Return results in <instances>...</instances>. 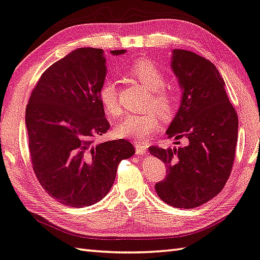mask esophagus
<instances>
[{
	"label": "esophagus",
	"instance_id": "1",
	"mask_svg": "<svg viewBox=\"0 0 260 260\" xmlns=\"http://www.w3.org/2000/svg\"><path fill=\"white\" fill-rule=\"evenodd\" d=\"M134 145H135L136 153L140 154V155H144L146 153V151H148V143L134 142Z\"/></svg>",
	"mask_w": 260,
	"mask_h": 260
}]
</instances>
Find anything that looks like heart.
Segmentation results:
<instances>
[{
  "label": "heart",
  "mask_w": 260,
  "mask_h": 260,
  "mask_svg": "<svg viewBox=\"0 0 260 260\" xmlns=\"http://www.w3.org/2000/svg\"><path fill=\"white\" fill-rule=\"evenodd\" d=\"M131 79L142 84L151 91L149 105L153 106L162 116H169L176 103V95L172 89L165 88V76L162 72L153 63L140 60L127 70ZM100 100L106 112L110 117L117 118L121 115V108L118 102L117 86L115 81H106L100 88ZM159 117L154 111L149 110L142 114L128 115L117 125L115 133L119 138L145 140L157 131Z\"/></svg>",
  "instance_id": "obj_1"
}]
</instances>
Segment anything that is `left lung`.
Here are the masks:
<instances>
[{
    "mask_svg": "<svg viewBox=\"0 0 260 260\" xmlns=\"http://www.w3.org/2000/svg\"><path fill=\"white\" fill-rule=\"evenodd\" d=\"M172 69L182 89L168 138H186L183 148L150 146L166 164L167 175L155 184L158 197L176 208H194L216 197L228 182L234 162L239 119L214 63L194 52L175 49Z\"/></svg>",
    "mask_w": 260,
    "mask_h": 260,
    "instance_id": "obj_1",
    "label": "left lung"
}]
</instances>
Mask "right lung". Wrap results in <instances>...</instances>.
I'll list each match as a JSON object with an SVG mask.
<instances>
[{"mask_svg":"<svg viewBox=\"0 0 260 260\" xmlns=\"http://www.w3.org/2000/svg\"><path fill=\"white\" fill-rule=\"evenodd\" d=\"M106 75L103 50H74L42 74L26 108L35 175L52 198L74 208L102 200L115 182L118 165L135 153L124 139L94 141L110 127L100 100Z\"/></svg>","mask_w":260,"mask_h":260,"instance_id":"1","label":"right lung"}]
</instances>
